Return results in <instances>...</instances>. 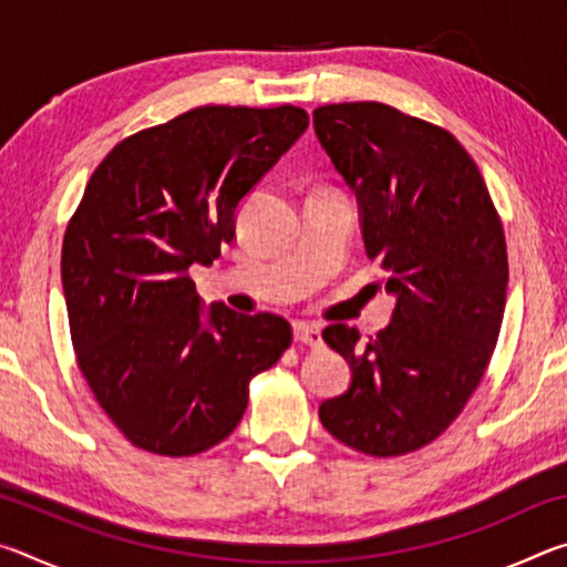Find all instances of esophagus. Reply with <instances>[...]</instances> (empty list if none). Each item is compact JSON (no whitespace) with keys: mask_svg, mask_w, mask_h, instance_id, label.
Here are the masks:
<instances>
[{"mask_svg":"<svg viewBox=\"0 0 567 567\" xmlns=\"http://www.w3.org/2000/svg\"><path fill=\"white\" fill-rule=\"evenodd\" d=\"M292 334L297 342L310 344V348H322V328L315 322H295L292 324Z\"/></svg>","mask_w":567,"mask_h":567,"instance_id":"esophagus-1","label":"esophagus"}]
</instances>
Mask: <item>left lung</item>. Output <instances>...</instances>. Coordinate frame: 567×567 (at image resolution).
<instances>
[{"instance_id": "8db88e82", "label": "left lung", "mask_w": 567, "mask_h": 567, "mask_svg": "<svg viewBox=\"0 0 567 567\" xmlns=\"http://www.w3.org/2000/svg\"><path fill=\"white\" fill-rule=\"evenodd\" d=\"M312 124L395 297L375 338L342 322L322 330L352 380L322 402L320 420L360 453L405 455L463 412L493 358L507 290L503 225L473 157L435 124L380 102L324 104Z\"/></svg>"}]
</instances>
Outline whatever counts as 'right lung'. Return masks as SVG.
I'll return each mask as SVG.
<instances>
[{"label": "right lung", "instance_id": "1", "mask_svg": "<svg viewBox=\"0 0 567 567\" xmlns=\"http://www.w3.org/2000/svg\"><path fill=\"white\" fill-rule=\"evenodd\" d=\"M307 124L292 104L197 107L92 172L64 233V302L82 375L132 445L185 457L223 443L249 380L290 344L280 315L207 307L189 267L233 243L239 205Z\"/></svg>", "mask_w": 567, "mask_h": 567}]
</instances>
